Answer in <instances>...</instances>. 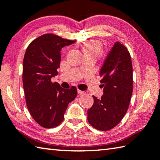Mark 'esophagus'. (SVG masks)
Here are the masks:
<instances>
[{"label": "esophagus", "mask_w": 160, "mask_h": 160, "mask_svg": "<svg viewBox=\"0 0 160 160\" xmlns=\"http://www.w3.org/2000/svg\"><path fill=\"white\" fill-rule=\"evenodd\" d=\"M78 95H83V94H84L85 92H83V91H81V90H78Z\"/></svg>", "instance_id": "34e87169"}]
</instances>
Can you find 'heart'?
Masks as SVG:
<instances>
[{"label":"heart","instance_id":"b5f03b06","mask_svg":"<svg viewBox=\"0 0 160 160\" xmlns=\"http://www.w3.org/2000/svg\"><path fill=\"white\" fill-rule=\"evenodd\" d=\"M81 49L84 57H91L95 59L100 56L102 52V46L100 42L96 40H88L81 45Z\"/></svg>","mask_w":160,"mask_h":160}]
</instances>
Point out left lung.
Masks as SVG:
<instances>
[{
	"instance_id": "obj_1",
	"label": "left lung",
	"mask_w": 160,
	"mask_h": 160,
	"mask_svg": "<svg viewBox=\"0 0 160 160\" xmlns=\"http://www.w3.org/2000/svg\"><path fill=\"white\" fill-rule=\"evenodd\" d=\"M100 76L103 95L95 96L93 105L88 110V120L93 128L106 131L122 120L128 111L133 89L132 65L128 48L116 42L108 53Z\"/></svg>"
}]
</instances>
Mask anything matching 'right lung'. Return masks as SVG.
<instances>
[{
    "instance_id": "1",
    "label": "right lung",
    "mask_w": 160,
    "mask_h": 160,
    "mask_svg": "<svg viewBox=\"0 0 160 160\" xmlns=\"http://www.w3.org/2000/svg\"><path fill=\"white\" fill-rule=\"evenodd\" d=\"M75 40L54 34L42 35L30 42L22 65V84L27 108L32 118L45 128H53L63 121L68 104L77 96L75 86L64 89L51 78L58 74L60 50Z\"/></svg>"
}]
</instances>
